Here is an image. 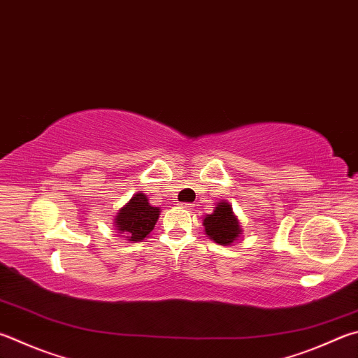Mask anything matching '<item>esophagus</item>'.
<instances>
[{"label":"esophagus","mask_w":358,"mask_h":358,"mask_svg":"<svg viewBox=\"0 0 358 358\" xmlns=\"http://www.w3.org/2000/svg\"><path fill=\"white\" fill-rule=\"evenodd\" d=\"M180 206L185 208V210H191V208H192L194 205H192V203H180Z\"/></svg>","instance_id":"esophagus-1"}]
</instances>
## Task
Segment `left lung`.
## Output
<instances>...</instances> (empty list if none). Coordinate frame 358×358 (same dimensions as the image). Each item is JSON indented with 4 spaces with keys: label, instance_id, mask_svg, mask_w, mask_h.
Segmentation results:
<instances>
[{
    "label": "left lung",
    "instance_id": "8db88e82",
    "mask_svg": "<svg viewBox=\"0 0 358 358\" xmlns=\"http://www.w3.org/2000/svg\"><path fill=\"white\" fill-rule=\"evenodd\" d=\"M203 225L206 235L220 245H229L241 235L238 219L227 201H220L214 213L205 217Z\"/></svg>",
    "mask_w": 358,
    "mask_h": 358
}]
</instances>
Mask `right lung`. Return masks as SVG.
<instances>
[{
    "mask_svg": "<svg viewBox=\"0 0 358 358\" xmlns=\"http://www.w3.org/2000/svg\"><path fill=\"white\" fill-rule=\"evenodd\" d=\"M159 217V208L148 203L144 194H134L115 216V227L128 241H141L153 230Z\"/></svg>",
    "mask_w": 358,
    "mask_h": 358,
    "instance_id": "right-lung-1",
    "label": "right lung"
}]
</instances>
